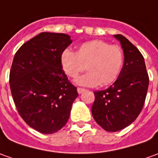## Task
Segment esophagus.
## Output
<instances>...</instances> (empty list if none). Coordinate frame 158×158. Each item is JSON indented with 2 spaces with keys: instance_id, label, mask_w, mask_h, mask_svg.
Masks as SVG:
<instances>
[{
  "instance_id": "esophagus-1",
  "label": "esophagus",
  "mask_w": 158,
  "mask_h": 158,
  "mask_svg": "<svg viewBox=\"0 0 158 158\" xmlns=\"http://www.w3.org/2000/svg\"><path fill=\"white\" fill-rule=\"evenodd\" d=\"M77 91H78V93L80 94V93H82L83 92H85V89H84V88H81V87H78Z\"/></svg>"
}]
</instances>
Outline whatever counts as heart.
Returning <instances> with one entry per match:
<instances>
[{"label": "heart", "instance_id": "heart-1", "mask_svg": "<svg viewBox=\"0 0 158 158\" xmlns=\"http://www.w3.org/2000/svg\"><path fill=\"white\" fill-rule=\"evenodd\" d=\"M124 52L119 46L101 40H93L79 45L76 52L65 49L60 63L65 74L77 78L85 68L88 72L77 79L85 86L107 85L118 78L124 65Z\"/></svg>", "mask_w": 158, "mask_h": 158}]
</instances>
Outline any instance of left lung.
I'll return each mask as SVG.
<instances>
[{"label": "left lung", "mask_w": 158, "mask_h": 158, "mask_svg": "<svg viewBox=\"0 0 158 158\" xmlns=\"http://www.w3.org/2000/svg\"><path fill=\"white\" fill-rule=\"evenodd\" d=\"M124 50V61L119 76L103 91L94 92L93 118L106 131L127 127L141 112L149 86L144 59L132 43L121 34L114 35Z\"/></svg>", "instance_id": "left-lung-1"}]
</instances>
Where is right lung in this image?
Here are the masks:
<instances>
[{
  "label": "right lung",
  "instance_id": "right-lung-1",
  "mask_svg": "<svg viewBox=\"0 0 158 158\" xmlns=\"http://www.w3.org/2000/svg\"><path fill=\"white\" fill-rule=\"evenodd\" d=\"M72 43L68 34L40 33L16 52L9 85L17 110L27 124L43 134L65 126L78 97L60 63L61 52Z\"/></svg>",
  "mask_w": 158,
  "mask_h": 158
}]
</instances>
